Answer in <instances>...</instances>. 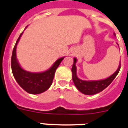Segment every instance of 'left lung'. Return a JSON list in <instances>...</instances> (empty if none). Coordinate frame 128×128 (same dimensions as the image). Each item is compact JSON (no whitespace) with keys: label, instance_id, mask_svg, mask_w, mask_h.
<instances>
[{"label":"left lung","instance_id":"obj_1","mask_svg":"<svg viewBox=\"0 0 128 128\" xmlns=\"http://www.w3.org/2000/svg\"><path fill=\"white\" fill-rule=\"evenodd\" d=\"M115 35V34H114ZM76 58H74V63L72 68V80L76 88L81 92L85 95H94L96 93L102 91L107 86L112 82L113 80L115 79L120 69V62L118 69L113 74L109 76L108 78L99 81H84L79 79L76 76Z\"/></svg>","mask_w":128,"mask_h":128}]
</instances>
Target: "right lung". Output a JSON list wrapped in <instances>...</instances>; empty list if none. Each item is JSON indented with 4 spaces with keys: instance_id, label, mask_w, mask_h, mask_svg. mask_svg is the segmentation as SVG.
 I'll return each mask as SVG.
<instances>
[{
    "instance_id": "obj_1",
    "label": "right lung",
    "mask_w": 128,
    "mask_h": 128,
    "mask_svg": "<svg viewBox=\"0 0 128 128\" xmlns=\"http://www.w3.org/2000/svg\"><path fill=\"white\" fill-rule=\"evenodd\" d=\"M23 32L16 40L12 52L11 67L14 77L23 89L30 94H40L49 89L53 82L55 72L64 57L58 59L49 70L43 72H30L26 71L18 64L16 56V49Z\"/></svg>"
}]
</instances>
